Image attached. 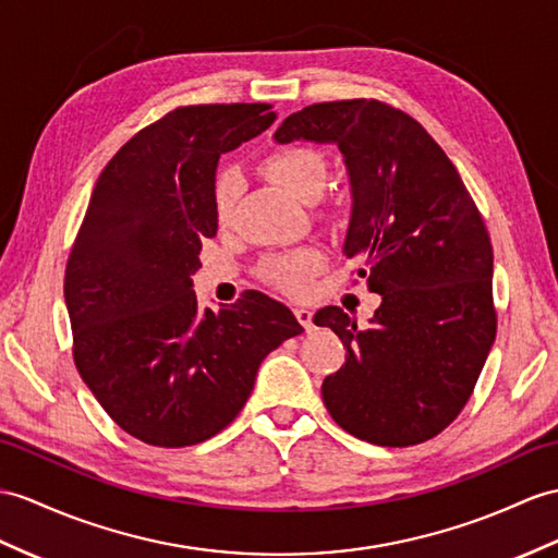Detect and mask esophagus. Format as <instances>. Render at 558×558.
Masks as SVG:
<instances>
[{
    "instance_id": "34e87169",
    "label": "esophagus",
    "mask_w": 558,
    "mask_h": 558,
    "mask_svg": "<svg viewBox=\"0 0 558 558\" xmlns=\"http://www.w3.org/2000/svg\"><path fill=\"white\" fill-rule=\"evenodd\" d=\"M295 317H298V322L305 326V331L315 329V322H312V317H315V312H312L310 307H303V305L295 307Z\"/></svg>"
}]
</instances>
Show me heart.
Listing matches in <instances>:
<instances>
[{"mask_svg": "<svg viewBox=\"0 0 558 558\" xmlns=\"http://www.w3.org/2000/svg\"><path fill=\"white\" fill-rule=\"evenodd\" d=\"M265 172L283 192L301 201H315L326 182V162L319 151L310 146H283L271 151L265 162ZM236 177L232 172L217 174L215 182V217L220 225L232 220L236 203ZM322 267V255L315 248H301L291 253L269 255L260 267V275L271 287L298 293L305 289L307 279Z\"/></svg>", "mask_w": 558, "mask_h": 558, "instance_id": "1", "label": "heart"}]
</instances>
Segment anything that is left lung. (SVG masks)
<instances>
[{
	"label": "left lung",
	"instance_id": "left-lung-1",
	"mask_svg": "<svg viewBox=\"0 0 558 558\" xmlns=\"http://www.w3.org/2000/svg\"><path fill=\"white\" fill-rule=\"evenodd\" d=\"M301 140L343 154L352 198L343 255L381 295L369 326L341 307L315 315L348 348L324 378V404L360 440L418 445L464 410L495 343L490 236L452 160L398 108L312 104L275 132L277 144Z\"/></svg>",
	"mask_w": 558,
	"mask_h": 558
}]
</instances>
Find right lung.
Masks as SVG:
<instances>
[{
  "label": "right lung",
  "instance_id": "right-lung-1",
  "mask_svg": "<svg viewBox=\"0 0 558 558\" xmlns=\"http://www.w3.org/2000/svg\"><path fill=\"white\" fill-rule=\"evenodd\" d=\"M267 104L182 106L120 148L65 267L75 366L132 438L186 447L232 424L260 362L303 331L260 291L201 310L192 275L217 232L220 156L265 132Z\"/></svg>",
  "mask_w": 558,
  "mask_h": 558
}]
</instances>
